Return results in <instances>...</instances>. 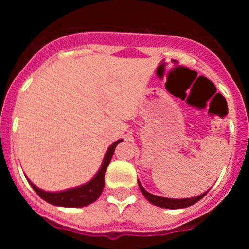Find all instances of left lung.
I'll return each instance as SVG.
<instances>
[{
	"label": "left lung",
	"mask_w": 249,
	"mask_h": 249,
	"mask_svg": "<svg viewBox=\"0 0 249 249\" xmlns=\"http://www.w3.org/2000/svg\"><path fill=\"white\" fill-rule=\"evenodd\" d=\"M138 186H140V190L142 192V195L147 198V201L151 202L152 204L155 206L160 207V208H168V210H179V208H186V207H190L192 204L197 203L198 201H201L204 196L207 195V192L202 193V195L197 196V197H192V198H182V199H173V198H164V197H160V196H155L152 193L147 192L143 188V186L141 184V182L138 181Z\"/></svg>",
	"instance_id": "left-lung-1"
}]
</instances>
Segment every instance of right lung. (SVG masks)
Listing matches in <instances>:
<instances>
[{
  "label": "right lung",
  "mask_w": 249,
  "mask_h": 249,
  "mask_svg": "<svg viewBox=\"0 0 249 249\" xmlns=\"http://www.w3.org/2000/svg\"><path fill=\"white\" fill-rule=\"evenodd\" d=\"M120 142H122V140L116 141L114 143H112L111 146L108 147V149L106 152L105 157H103L102 164H101L98 172L94 175V177L92 178L91 181L82 184V186L68 188V190L65 191H58V192H48V191H43L41 190V188H38L37 186H35L30 179H27L28 183L31 184V187L34 188L35 192H36L43 201L53 204V206L71 207V208H80V207L89 206V204L93 203V202L100 197L101 193H102L103 187H105L106 169H107L109 162H111L114 148H116V146H117Z\"/></svg>",
  "instance_id": "right-lung-1"
}]
</instances>
